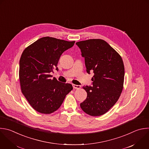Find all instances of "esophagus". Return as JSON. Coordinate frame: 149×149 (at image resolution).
Masks as SVG:
<instances>
[{"instance_id":"esophagus-1","label":"esophagus","mask_w":149,"mask_h":149,"mask_svg":"<svg viewBox=\"0 0 149 149\" xmlns=\"http://www.w3.org/2000/svg\"><path fill=\"white\" fill-rule=\"evenodd\" d=\"M72 86L75 89H79V88H81V86L80 85H75V84H73Z\"/></svg>"}]
</instances>
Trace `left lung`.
I'll return each instance as SVG.
<instances>
[{
    "mask_svg": "<svg viewBox=\"0 0 149 149\" xmlns=\"http://www.w3.org/2000/svg\"><path fill=\"white\" fill-rule=\"evenodd\" d=\"M85 58L86 72H93L92 86H84L86 100L80 104L82 111L92 116L106 113L118 101L122 92L125 67L121 56L101 39L76 42Z\"/></svg>",
    "mask_w": 149,
    "mask_h": 149,
    "instance_id": "obj_1",
    "label": "left lung"
}]
</instances>
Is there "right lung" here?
<instances>
[{
	"label": "right lung",
	"instance_id": "right-lung-1",
	"mask_svg": "<svg viewBox=\"0 0 149 149\" xmlns=\"http://www.w3.org/2000/svg\"><path fill=\"white\" fill-rule=\"evenodd\" d=\"M75 41L42 37L26 47L19 63L21 91L31 107L39 113L50 114L63 104L72 90L71 84L50 79L61 54L71 48Z\"/></svg>",
	"mask_w": 149,
	"mask_h": 149
}]
</instances>
